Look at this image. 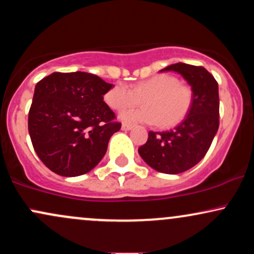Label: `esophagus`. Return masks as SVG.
I'll return each mask as SVG.
<instances>
[{
  "label": "esophagus",
  "mask_w": 254,
  "mask_h": 254,
  "mask_svg": "<svg viewBox=\"0 0 254 254\" xmlns=\"http://www.w3.org/2000/svg\"><path fill=\"white\" fill-rule=\"evenodd\" d=\"M132 125L131 124H127V123H123L122 124V130H125V131H127V130H131L132 129Z\"/></svg>",
  "instance_id": "esophagus-1"
}]
</instances>
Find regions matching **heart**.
<instances>
[{
  "instance_id": "b5f03b06",
  "label": "heart",
  "mask_w": 254,
  "mask_h": 254,
  "mask_svg": "<svg viewBox=\"0 0 254 254\" xmlns=\"http://www.w3.org/2000/svg\"><path fill=\"white\" fill-rule=\"evenodd\" d=\"M144 107L130 110L122 119L130 123L159 124L161 127H176L188 117L193 104V93L188 84L167 74L139 81L132 88L117 83L105 94V101L111 109L123 111L139 103Z\"/></svg>"
}]
</instances>
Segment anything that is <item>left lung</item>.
<instances>
[{"label": "left lung", "instance_id": "8db88e82", "mask_svg": "<svg viewBox=\"0 0 254 254\" xmlns=\"http://www.w3.org/2000/svg\"><path fill=\"white\" fill-rule=\"evenodd\" d=\"M161 71H176L188 81L193 104L188 117L173 130L149 131L147 143L138 148L145 164L161 173L190 170L205 156L220 125L218 84L203 66L176 63Z\"/></svg>", "mask_w": 254, "mask_h": 254}]
</instances>
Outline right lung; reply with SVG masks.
<instances>
[{
  "instance_id": "1",
  "label": "right lung",
  "mask_w": 254,
  "mask_h": 254,
  "mask_svg": "<svg viewBox=\"0 0 254 254\" xmlns=\"http://www.w3.org/2000/svg\"><path fill=\"white\" fill-rule=\"evenodd\" d=\"M113 84L89 72H52L36 84L28 132L37 155L62 177L88 173L121 129L104 101Z\"/></svg>"
}]
</instances>
